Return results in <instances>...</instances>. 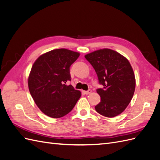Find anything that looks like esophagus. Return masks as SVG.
I'll return each instance as SVG.
<instances>
[{"label": "esophagus", "mask_w": 160, "mask_h": 160, "mask_svg": "<svg viewBox=\"0 0 160 160\" xmlns=\"http://www.w3.org/2000/svg\"><path fill=\"white\" fill-rule=\"evenodd\" d=\"M91 92H92V91H91V89H89L88 91H84V93H85V94H86V95H88V94L91 93Z\"/></svg>", "instance_id": "1"}]
</instances>
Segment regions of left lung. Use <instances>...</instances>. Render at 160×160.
Instances as JSON below:
<instances>
[{
	"instance_id": "obj_1",
	"label": "left lung",
	"mask_w": 160,
	"mask_h": 160,
	"mask_svg": "<svg viewBox=\"0 0 160 160\" xmlns=\"http://www.w3.org/2000/svg\"><path fill=\"white\" fill-rule=\"evenodd\" d=\"M93 66L99 83L97 89L101 101L95 106L98 113L107 118L122 113L132 100L135 88L134 72L129 61L109 49L92 52L85 56Z\"/></svg>"
}]
</instances>
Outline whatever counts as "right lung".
<instances>
[{"label": "right lung", "mask_w": 160, "mask_h": 160, "mask_svg": "<svg viewBox=\"0 0 160 160\" xmlns=\"http://www.w3.org/2000/svg\"><path fill=\"white\" fill-rule=\"evenodd\" d=\"M79 55L65 49H55L34 62L28 79V89L38 108L49 117H63L81 98L79 91L66 85L71 81L70 67Z\"/></svg>", "instance_id": "right-lung-1"}]
</instances>
